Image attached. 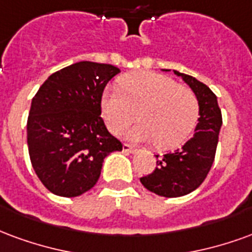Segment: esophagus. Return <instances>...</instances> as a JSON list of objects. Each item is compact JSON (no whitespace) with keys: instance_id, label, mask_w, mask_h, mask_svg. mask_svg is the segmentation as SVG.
<instances>
[{"instance_id":"obj_1","label":"esophagus","mask_w":252,"mask_h":252,"mask_svg":"<svg viewBox=\"0 0 252 252\" xmlns=\"http://www.w3.org/2000/svg\"><path fill=\"white\" fill-rule=\"evenodd\" d=\"M122 148H124V152H126V153H133L134 150H135V149H134L130 144H124Z\"/></svg>"}]
</instances>
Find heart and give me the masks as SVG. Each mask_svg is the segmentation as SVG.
I'll use <instances>...</instances> for the list:
<instances>
[{
    "instance_id": "b5f03b06",
    "label": "heart",
    "mask_w": 252,
    "mask_h": 252,
    "mask_svg": "<svg viewBox=\"0 0 252 252\" xmlns=\"http://www.w3.org/2000/svg\"><path fill=\"white\" fill-rule=\"evenodd\" d=\"M100 110L107 127L115 134L133 122L137 111L139 124L125 131V137L154 142L162 150L184 144L200 117L196 94L154 71H137L119 78L118 90L106 88L102 94Z\"/></svg>"
}]
</instances>
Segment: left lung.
<instances>
[{
    "label": "left lung",
    "instance_id": "1",
    "mask_svg": "<svg viewBox=\"0 0 252 252\" xmlns=\"http://www.w3.org/2000/svg\"><path fill=\"white\" fill-rule=\"evenodd\" d=\"M192 88L199 99L200 118L192 138L173 153L156 156L157 168L148 176L141 177V183L150 192L164 197H179L199 188L214 164L219 131L223 124L218 98L208 86L174 71Z\"/></svg>",
    "mask_w": 252,
    "mask_h": 252
}]
</instances>
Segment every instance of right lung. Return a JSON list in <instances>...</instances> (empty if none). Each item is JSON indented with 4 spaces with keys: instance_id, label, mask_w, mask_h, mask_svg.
<instances>
[{
    "instance_id": "add662e5",
    "label": "right lung",
    "mask_w": 252,
    "mask_h": 252,
    "mask_svg": "<svg viewBox=\"0 0 252 252\" xmlns=\"http://www.w3.org/2000/svg\"><path fill=\"white\" fill-rule=\"evenodd\" d=\"M111 64L79 62L52 73L33 96L27 141L31 162L49 192L76 197L96 184L103 159L121 152L100 117V98L119 73Z\"/></svg>"
}]
</instances>
